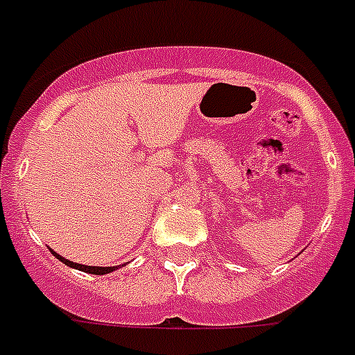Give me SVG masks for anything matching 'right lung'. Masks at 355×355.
<instances>
[{"label": "right lung", "instance_id": "add662e5", "mask_svg": "<svg viewBox=\"0 0 355 355\" xmlns=\"http://www.w3.org/2000/svg\"><path fill=\"white\" fill-rule=\"evenodd\" d=\"M50 252H52V254L55 256L59 261H62L64 265L71 267V269L83 270V272H88V274H97V276H101V274H108V272H113V270L119 269V265H115V267H94V265H81V263H76V261L67 260V258H62V256H59L58 252L53 251V249H50Z\"/></svg>", "mask_w": 355, "mask_h": 355}]
</instances>
